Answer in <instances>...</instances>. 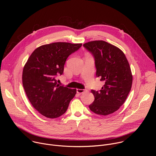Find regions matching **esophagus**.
<instances>
[{
    "label": "esophagus",
    "instance_id": "esophagus-1",
    "mask_svg": "<svg viewBox=\"0 0 156 156\" xmlns=\"http://www.w3.org/2000/svg\"><path fill=\"white\" fill-rule=\"evenodd\" d=\"M87 91V90H81V89H77V90H76V92L79 94H83L84 93H86Z\"/></svg>",
    "mask_w": 156,
    "mask_h": 156
}]
</instances>
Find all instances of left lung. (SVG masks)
I'll use <instances>...</instances> for the list:
<instances>
[{
    "label": "left lung",
    "mask_w": 156,
    "mask_h": 156,
    "mask_svg": "<svg viewBox=\"0 0 156 156\" xmlns=\"http://www.w3.org/2000/svg\"><path fill=\"white\" fill-rule=\"evenodd\" d=\"M83 46L94 58L96 76L105 81L100 91L91 90L94 101L89 107L96 114H112L123 104L131 90L133 76L129 63L119 48L105 41L88 42Z\"/></svg>",
    "instance_id": "left-lung-1"
}]
</instances>
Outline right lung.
Wrapping results in <instances>:
<instances>
[{
	"label": "right lung",
	"instance_id": "1",
	"mask_svg": "<svg viewBox=\"0 0 156 156\" xmlns=\"http://www.w3.org/2000/svg\"><path fill=\"white\" fill-rule=\"evenodd\" d=\"M81 46L61 42L46 44L36 49L28 59L22 82L30 102L41 115L55 119L67 110L76 90L59 85L56 77L63 73L66 58Z\"/></svg>",
	"mask_w": 156,
	"mask_h": 156
}]
</instances>
